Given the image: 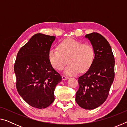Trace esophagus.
Returning <instances> with one entry per match:
<instances>
[{
    "label": "esophagus",
    "mask_w": 127,
    "mask_h": 127,
    "mask_svg": "<svg viewBox=\"0 0 127 127\" xmlns=\"http://www.w3.org/2000/svg\"><path fill=\"white\" fill-rule=\"evenodd\" d=\"M69 78V77L65 76H62V79H63V80H66V79H68Z\"/></svg>",
    "instance_id": "obj_1"
}]
</instances>
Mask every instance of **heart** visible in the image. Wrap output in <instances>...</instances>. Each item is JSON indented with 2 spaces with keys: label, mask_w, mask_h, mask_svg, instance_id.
I'll list each match as a JSON object with an SVG mask.
<instances>
[{
  "label": "heart",
  "mask_w": 127,
  "mask_h": 127,
  "mask_svg": "<svg viewBox=\"0 0 127 127\" xmlns=\"http://www.w3.org/2000/svg\"><path fill=\"white\" fill-rule=\"evenodd\" d=\"M58 50L50 49L48 52V59L51 65L57 70H61L69 62L64 70L67 75L77 74L80 70H87L93 62L95 52L90 43H82L73 38H68L62 41L57 46Z\"/></svg>",
  "instance_id": "heart-1"
}]
</instances>
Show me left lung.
Returning a JSON list of instances; mask_svg holds the SVG:
<instances>
[{
    "mask_svg": "<svg viewBox=\"0 0 127 127\" xmlns=\"http://www.w3.org/2000/svg\"><path fill=\"white\" fill-rule=\"evenodd\" d=\"M85 37L93 46L95 57L87 72L78 78L79 87L76 101L82 108L92 110L107 98L114 78L115 60L110 44L104 36L93 32Z\"/></svg>",
    "mask_w": 127,
    "mask_h": 127,
    "instance_id": "8db88e82",
    "label": "left lung"
}]
</instances>
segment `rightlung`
Segmentation results:
<instances>
[{
	"label": "right lung",
	"mask_w": 127,
	"mask_h": 127,
	"mask_svg": "<svg viewBox=\"0 0 127 127\" xmlns=\"http://www.w3.org/2000/svg\"><path fill=\"white\" fill-rule=\"evenodd\" d=\"M55 36L33 35L19 50L14 63L18 94L30 106L48 107L54 100V90L62 77L49 62L48 52Z\"/></svg>",
	"instance_id": "add662e5"
}]
</instances>
